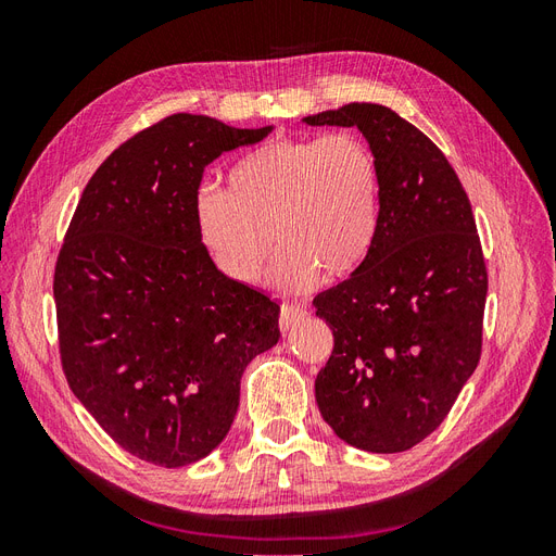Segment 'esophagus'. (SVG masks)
Returning <instances> with one entry per match:
<instances>
[{"mask_svg": "<svg viewBox=\"0 0 556 556\" xmlns=\"http://www.w3.org/2000/svg\"><path fill=\"white\" fill-rule=\"evenodd\" d=\"M308 317V311L304 306H294V304H282L280 308V331L282 333H290L294 331L304 319Z\"/></svg>", "mask_w": 556, "mask_h": 556, "instance_id": "obj_1", "label": "esophagus"}]
</instances>
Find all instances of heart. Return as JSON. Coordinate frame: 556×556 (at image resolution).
Here are the masks:
<instances>
[{
	"label": "heart",
	"instance_id": "heart-1",
	"mask_svg": "<svg viewBox=\"0 0 556 556\" xmlns=\"http://www.w3.org/2000/svg\"><path fill=\"white\" fill-rule=\"evenodd\" d=\"M194 199V225L213 264L250 285L274 239L280 252L271 282L306 290L319 278H345L364 264L380 225V166L352 131L285 137L250 150L227 176ZM275 237H270V231Z\"/></svg>",
	"mask_w": 556,
	"mask_h": 556
}]
</instances>
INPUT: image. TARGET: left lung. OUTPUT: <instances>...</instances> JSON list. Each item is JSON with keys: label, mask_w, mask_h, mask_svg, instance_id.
Returning <instances> with one entry per match:
<instances>
[{"label": "left lung", "mask_w": 556, "mask_h": 556, "mask_svg": "<svg viewBox=\"0 0 556 556\" xmlns=\"http://www.w3.org/2000/svg\"><path fill=\"white\" fill-rule=\"evenodd\" d=\"M357 127L380 166V225L364 264L315 296L333 333L315 401L341 441L392 454L425 441L473 376L486 268L470 201L435 143L392 109L304 117Z\"/></svg>", "instance_id": "left-lung-1"}]
</instances>
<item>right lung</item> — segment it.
Wrapping results in <instances>:
<instances>
[{
    "label": "right lung",
    "instance_id": "1",
    "mask_svg": "<svg viewBox=\"0 0 556 556\" xmlns=\"http://www.w3.org/2000/svg\"><path fill=\"white\" fill-rule=\"evenodd\" d=\"M271 129L164 117L113 150L66 229L53 280L64 376L143 462L178 468L220 445L245 366L280 339V306L217 271L194 225L206 166Z\"/></svg>",
    "mask_w": 556,
    "mask_h": 556
}]
</instances>
